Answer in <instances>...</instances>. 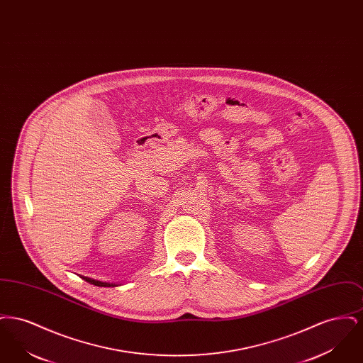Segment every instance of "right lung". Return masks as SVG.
Masks as SVG:
<instances>
[{"mask_svg": "<svg viewBox=\"0 0 363 363\" xmlns=\"http://www.w3.org/2000/svg\"><path fill=\"white\" fill-rule=\"evenodd\" d=\"M86 281L94 284V286H98V287H111V286H116V284H110V283H104V281H99V280H94V279H89V277H82Z\"/></svg>", "mask_w": 363, "mask_h": 363, "instance_id": "add662e5", "label": "right lung"}]
</instances>
